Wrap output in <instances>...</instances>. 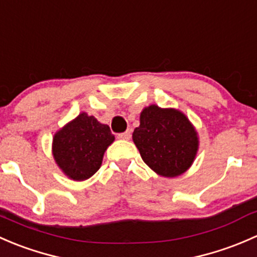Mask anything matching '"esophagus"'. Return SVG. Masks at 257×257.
<instances>
[{"instance_id": "34e87169", "label": "esophagus", "mask_w": 257, "mask_h": 257, "mask_svg": "<svg viewBox=\"0 0 257 257\" xmlns=\"http://www.w3.org/2000/svg\"><path fill=\"white\" fill-rule=\"evenodd\" d=\"M131 137H132L131 131H126V132H124V133L118 134V138L123 139V141H129V139H131Z\"/></svg>"}]
</instances>
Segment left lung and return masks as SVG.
<instances>
[{"instance_id":"1","label":"left lung","mask_w":257,"mask_h":257,"mask_svg":"<svg viewBox=\"0 0 257 257\" xmlns=\"http://www.w3.org/2000/svg\"><path fill=\"white\" fill-rule=\"evenodd\" d=\"M133 142L145 164L167 178L185 173L199 148L198 133L185 114L155 104L141 113V125L134 129Z\"/></svg>"}]
</instances>
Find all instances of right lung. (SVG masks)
<instances>
[{"label":"right lung","mask_w":257,"mask_h":257,"mask_svg":"<svg viewBox=\"0 0 257 257\" xmlns=\"http://www.w3.org/2000/svg\"><path fill=\"white\" fill-rule=\"evenodd\" d=\"M113 142L107 124L83 112L54 134L52 153L67 177L82 181L97 173L104 152Z\"/></svg>","instance_id":"1"}]
</instances>
